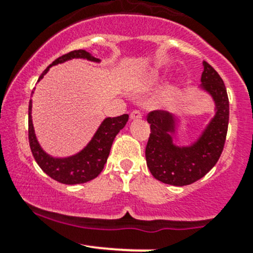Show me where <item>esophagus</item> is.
I'll list each match as a JSON object with an SVG mask.
<instances>
[{"instance_id": "34e87169", "label": "esophagus", "mask_w": 253, "mask_h": 253, "mask_svg": "<svg viewBox=\"0 0 253 253\" xmlns=\"http://www.w3.org/2000/svg\"><path fill=\"white\" fill-rule=\"evenodd\" d=\"M129 117H131V120H139L142 119V112L138 110H133L129 114Z\"/></svg>"}]
</instances>
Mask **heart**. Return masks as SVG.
<instances>
[{"label": "heart", "mask_w": 253, "mask_h": 253, "mask_svg": "<svg viewBox=\"0 0 253 253\" xmlns=\"http://www.w3.org/2000/svg\"><path fill=\"white\" fill-rule=\"evenodd\" d=\"M160 79V75L158 72H149L147 76L142 78L141 85L143 86H152L157 84Z\"/></svg>", "instance_id": "b5f03b06"}]
</instances>
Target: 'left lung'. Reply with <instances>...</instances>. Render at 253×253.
I'll return each mask as SVG.
<instances>
[{
  "label": "left lung",
  "instance_id": "obj_1",
  "mask_svg": "<svg viewBox=\"0 0 253 253\" xmlns=\"http://www.w3.org/2000/svg\"><path fill=\"white\" fill-rule=\"evenodd\" d=\"M200 90L211 95L214 116L191 144L177 145L175 134L181 117L164 111L148 115L150 136L145 148L147 167L157 180L172 186H186L202 178L216 164L223 152L229 125V99L225 84L215 70L203 62Z\"/></svg>",
  "mask_w": 253,
  "mask_h": 253
}]
</instances>
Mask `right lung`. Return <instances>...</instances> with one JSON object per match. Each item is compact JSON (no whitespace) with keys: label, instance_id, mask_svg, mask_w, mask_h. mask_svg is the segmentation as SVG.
Wrapping results in <instances>:
<instances>
[{"label":"right lung","instance_id":"add662e5","mask_svg":"<svg viewBox=\"0 0 253 253\" xmlns=\"http://www.w3.org/2000/svg\"><path fill=\"white\" fill-rule=\"evenodd\" d=\"M73 58H84V60L91 61V62H100L99 58L94 57L91 53H89L85 50L71 51V52L66 53V55L61 56L57 60L53 61L42 73L39 81L44 78L50 67L58 65V63L66 62V61L73 60ZM32 100H30L28 133H29V144L33 157L45 174L53 180L61 183H66V185H78V183L88 182L103 171L104 165H105L109 154H110L111 145L115 137L126 126L127 121H128V115L127 114L117 117H106L83 149L79 150L76 154L70 155V157H52L42 149L37 138L32 120Z\"/></svg>","mask_w":253,"mask_h":253}]
</instances>
